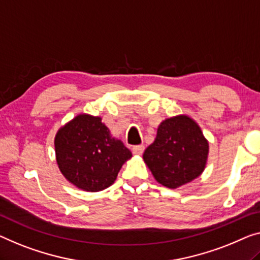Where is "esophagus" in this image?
Returning <instances> with one entry per match:
<instances>
[{
  "label": "esophagus",
  "instance_id": "34e87169",
  "mask_svg": "<svg viewBox=\"0 0 260 260\" xmlns=\"http://www.w3.org/2000/svg\"><path fill=\"white\" fill-rule=\"evenodd\" d=\"M143 150H145V146L143 145H137L132 147V152H133V154L141 155L143 153Z\"/></svg>",
  "mask_w": 260,
  "mask_h": 260
}]
</instances>
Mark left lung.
Listing matches in <instances>:
<instances>
[{"mask_svg":"<svg viewBox=\"0 0 260 260\" xmlns=\"http://www.w3.org/2000/svg\"><path fill=\"white\" fill-rule=\"evenodd\" d=\"M208 153L200 126L187 115H177L161 122L143 160L158 183L175 189L202 174Z\"/></svg>","mask_w":260,"mask_h":260,"instance_id":"left-lung-1","label":"left lung"}]
</instances>
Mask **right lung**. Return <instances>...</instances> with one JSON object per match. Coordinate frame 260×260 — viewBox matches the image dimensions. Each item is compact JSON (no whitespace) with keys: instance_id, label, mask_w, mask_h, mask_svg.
I'll return each instance as SVG.
<instances>
[{"instance_id":"right-lung-1","label":"right lung","mask_w":260,"mask_h":260,"mask_svg":"<svg viewBox=\"0 0 260 260\" xmlns=\"http://www.w3.org/2000/svg\"><path fill=\"white\" fill-rule=\"evenodd\" d=\"M57 164L67 180L85 191H100L117 179L132 157L123 143L111 137L102 118L79 114L58 131Z\"/></svg>"}]
</instances>
